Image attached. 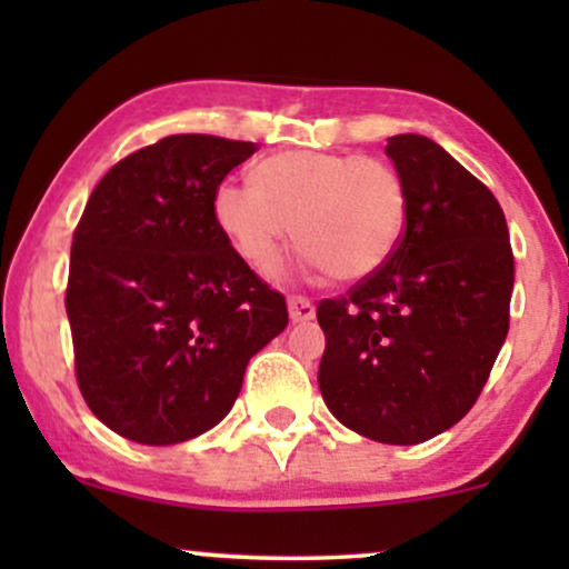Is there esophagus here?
<instances>
[{
    "label": "esophagus",
    "mask_w": 569,
    "mask_h": 569,
    "mask_svg": "<svg viewBox=\"0 0 569 569\" xmlns=\"http://www.w3.org/2000/svg\"><path fill=\"white\" fill-rule=\"evenodd\" d=\"M289 316L293 323L312 321V318H316V305L307 297H297V293H293V297H289Z\"/></svg>",
    "instance_id": "esophagus-1"
}]
</instances>
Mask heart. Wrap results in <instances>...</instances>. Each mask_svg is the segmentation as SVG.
<instances>
[{"label": "heart", "instance_id": "obj_1", "mask_svg": "<svg viewBox=\"0 0 569 569\" xmlns=\"http://www.w3.org/2000/svg\"><path fill=\"white\" fill-rule=\"evenodd\" d=\"M253 181L219 184L213 213L262 276L278 270L293 234L307 264L348 283L382 270L403 238L407 189L382 160L291 149L259 162Z\"/></svg>", "mask_w": 569, "mask_h": 569}]
</instances>
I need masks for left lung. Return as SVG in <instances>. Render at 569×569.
Listing matches in <instances>:
<instances>
[{
  "instance_id": "left-lung-1",
  "label": "left lung",
  "mask_w": 569,
  "mask_h": 569,
  "mask_svg": "<svg viewBox=\"0 0 569 569\" xmlns=\"http://www.w3.org/2000/svg\"><path fill=\"white\" fill-rule=\"evenodd\" d=\"M407 189L396 253L318 302V388L342 426L420 443L471 411L508 335L513 251L495 194L428 136L385 147Z\"/></svg>"
}]
</instances>
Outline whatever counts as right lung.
Wrapping results in <instances>:
<instances>
[{"mask_svg": "<svg viewBox=\"0 0 569 569\" xmlns=\"http://www.w3.org/2000/svg\"><path fill=\"white\" fill-rule=\"evenodd\" d=\"M257 143L181 133L122 158L74 230L67 316L90 411L168 447L224 420L253 352L289 323L283 293L248 267L213 213Z\"/></svg>", "mask_w": 569, "mask_h": 569, "instance_id": "add662e5", "label": "right lung"}]
</instances>
